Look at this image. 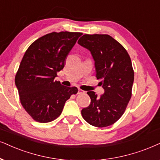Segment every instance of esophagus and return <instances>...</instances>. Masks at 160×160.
Segmentation results:
<instances>
[{"label":"esophagus","instance_id":"esophagus-1","mask_svg":"<svg viewBox=\"0 0 160 160\" xmlns=\"http://www.w3.org/2000/svg\"><path fill=\"white\" fill-rule=\"evenodd\" d=\"M83 93H85L84 91H82V89H80V88H79V89H78V94H83Z\"/></svg>","mask_w":160,"mask_h":160}]
</instances>
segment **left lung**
<instances>
[{
	"label": "left lung",
	"mask_w": 160,
	"mask_h": 160,
	"mask_svg": "<svg viewBox=\"0 0 160 160\" xmlns=\"http://www.w3.org/2000/svg\"><path fill=\"white\" fill-rule=\"evenodd\" d=\"M78 43L91 52L96 77L102 80L100 83L105 90L100 97L94 92H87L91 103L82 109V116L93 126H109L124 114L131 98L134 72L130 56L108 35H84Z\"/></svg>",
	"instance_id": "1"
}]
</instances>
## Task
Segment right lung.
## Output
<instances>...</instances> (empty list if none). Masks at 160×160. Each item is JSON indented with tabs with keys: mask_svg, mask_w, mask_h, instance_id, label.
<instances>
[{
	"mask_svg": "<svg viewBox=\"0 0 160 160\" xmlns=\"http://www.w3.org/2000/svg\"><path fill=\"white\" fill-rule=\"evenodd\" d=\"M81 32H52L27 48L15 75V85L26 112L39 122H49L61 114L66 101L78 92L54 80Z\"/></svg>",
	"mask_w": 160,
	"mask_h": 160,
	"instance_id": "1",
	"label": "right lung"
}]
</instances>
